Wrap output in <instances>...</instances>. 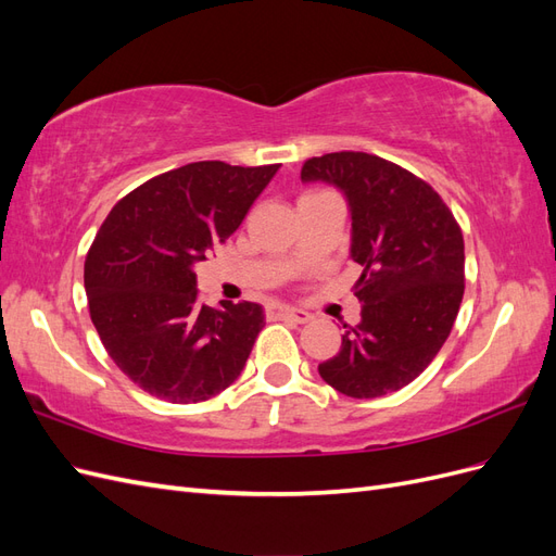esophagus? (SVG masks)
Instances as JSON below:
<instances>
[{"label":"esophagus","mask_w":556,"mask_h":556,"mask_svg":"<svg viewBox=\"0 0 556 556\" xmlns=\"http://www.w3.org/2000/svg\"><path fill=\"white\" fill-rule=\"evenodd\" d=\"M276 315L282 317V319H290V323H296V325H306L308 319H311V313L301 311V308H290V306L276 308Z\"/></svg>","instance_id":"1"}]
</instances>
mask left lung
Here are the masks:
<instances>
[{
    "label": "left lung",
    "instance_id": "1",
    "mask_svg": "<svg viewBox=\"0 0 556 556\" xmlns=\"http://www.w3.org/2000/svg\"><path fill=\"white\" fill-rule=\"evenodd\" d=\"M301 180L343 190L352 215L350 257L362 264L357 327L317 366L333 390L376 399L413 382L439 355L464 296V237L441 194L378 155L329 153L301 166Z\"/></svg>",
    "mask_w": 556,
    "mask_h": 556
}]
</instances>
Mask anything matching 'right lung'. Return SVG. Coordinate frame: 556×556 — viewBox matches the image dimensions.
Wrapping results in <instances>:
<instances>
[{
    "label": "right lung",
    "instance_id": "obj_1",
    "mask_svg": "<svg viewBox=\"0 0 556 556\" xmlns=\"http://www.w3.org/2000/svg\"><path fill=\"white\" fill-rule=\"evenodd\" d=\"M278 166H178L123 197L99 227L86 257L90 317L143 392L199 403L241 376L264 311L252 301L201 304L194 266L239 229Z\"/></svg>",
    "mask_w": 556,
    "mask_h": 556
}]
</instances>
